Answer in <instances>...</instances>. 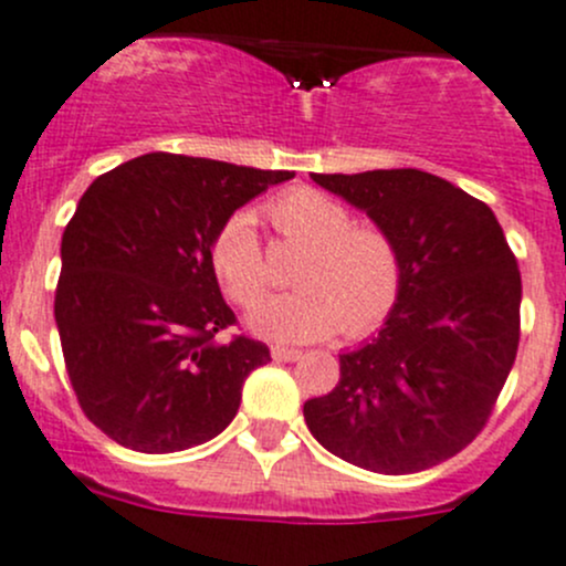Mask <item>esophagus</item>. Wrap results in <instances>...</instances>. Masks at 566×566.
<instances>
[{
	"instance_id": "esophagus-1",
	"label": "esophagus",
	"mask_w": 566,
	"mask_h": 566,
	"mask_svg": "<svg viewBox=\"0 0 566 566\" xmlns=\"http://www.w3.org/2000/svg\"><path fill=\"white\" fill-rule=\"evenodd\" d=\"M272 357H275L277 363H294V360H300L302 352L289 349V346H272Z\"/></svg>"
}]
</instances>
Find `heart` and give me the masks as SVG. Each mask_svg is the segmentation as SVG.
<instances>
[{
  "instance_id": "obj_1",
  "label": "heart",
  "mask_w": 566,
  "mask_h": 566,
  "mask_svg": "<svg viewBox=\"0 0 566 566\" xmlns=\"http://www.w3.org/2000/svg\"><path fill=\"white\" fill-rule=\"evenodd\" d=\"M281 237L305 244L294 281L300 289L253 307L250 327L281 344L371 333L399 300L401 261L394 239L374 226H352L338 200L316 189H291L266 206ZM217 283L239 305H253L266 291V264L255 220L239 211L222 222L209 248Z\"/></svg>"
}]
</instances>
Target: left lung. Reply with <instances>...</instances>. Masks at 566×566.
I'll return each mask as SVG.
<instances>
[{
	"label": "left lung",
	"instance_id": "8db88e82",
	"mask_svg": "<svg viewBox=\"0 0 566 566\" xmlns=\"http://www.w3.org/2000/svg\"><path fill=\"white\" fill-rule=\"evenodd\" d=\"M311 178L394 239L401 289L382 329L340 355L338 385L305 401L307 429L374 473L440 465L484 429L514 366L517 259L490 206L432 172Z\"/></svg>",
	"mask_w": 566,
	"mask_h": 566
}]
</instances>
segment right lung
Listing matches in <instances>:
<instances>
[{
    "label": "right lung",
    "mask_w": 566,
    "mask_h": 566,
    "mask_svg": "<svg viewBox=\"0 0 566 566\" xmlns=\"http://www.w3.org/2000/svg\"><path fill=\"white\" fill-rule=\"evenodd\" d=\"M289 170H255L178 154H145L104 172L65 226L54 294L65 368L95 427L143 454L217 438L242 385L270 363L266 344L217 333L237 322L209 248Z\"/></svg>",
    "instance_id": "add662e5"
}]
</instances>
